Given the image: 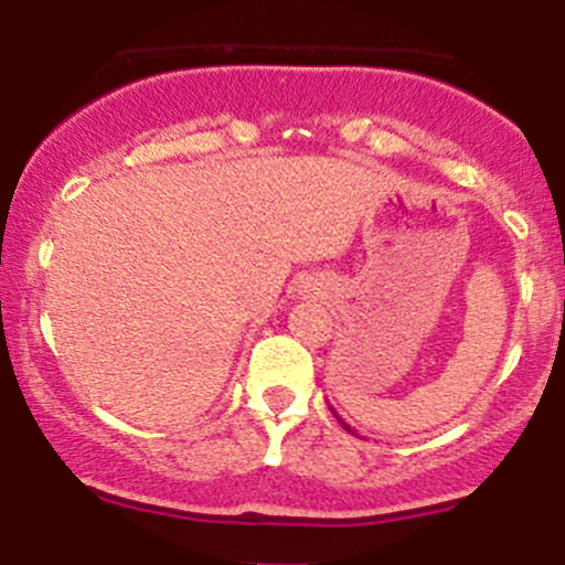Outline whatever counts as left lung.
I'll return each mask as SVG.
<instances>
[{"instance_id": "left-lung-1", "label": "left lung", "mask_w": 565, "mask_h": 565, "mask_svg": "<svg viewBox=\"0 0 565 565\" xmlns=\"http://www.w3.org/2000/svg\"><path fill=\"white\" fill-rule=\"evenodd\" d=\"M329 408H332V406H329ZM332 414H334V417H337V419H340V414H337V412H334V408H332ZM340 423H342V419H340ZM342 427H345V430H350V425H345V423H342Z\"/></svg>"}]
</instances>
